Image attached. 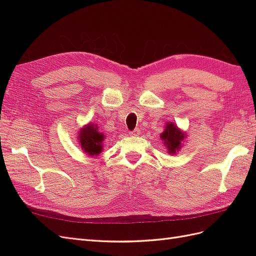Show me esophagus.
I'll list each match as a JSON object with an SVG mask.
<instances>
[{"label": "esophagus", "mask_w": 256, "mask_h": 256, "mask_svg": "<svg viewBox=\"0 0 256 256\" xmlns=\"http://www.w3.org/2000/svg\"><path fill=\"white\" fill-rule=\"evenodd\" d=\"M140 134H141V131H140V129H138V128H136L134 130L130 131V134L131 136H138Z\"/></svg>", "instance_id": "esophagus-1"}]
</instances>
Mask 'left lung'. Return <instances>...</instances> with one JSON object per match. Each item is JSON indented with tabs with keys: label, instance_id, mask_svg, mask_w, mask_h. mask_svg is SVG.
<instances>
[{
	"label": "left lung",
	"instance_id": "obj_1",
	"mask_svg": "<svg viewBox=\"0 0 256 256\" xmlns=\"http://www.w3.org/2000/svg\"><path fill=\"white\" fill-rule=\"evenodd\" d=\"M162 143L166 145L168 152L173 154L182 148V143L186 138V134L178 128L174 122H166L164 132L160 134Z\"/></svg>",
	"mask_w": 256,
	"mask_h": 256
}]
</instances>
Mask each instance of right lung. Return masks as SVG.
I'll use <instances>...</instances> for the list:
<instances>
[{
	"mask_svg": "<svg viewBox=\"0 0 256 256\" xmlns=\"http://www.w3.org/2000/svg\"><path fill=\"white\" fill-rule=\"evenodd\" d=\"M79 144L81 148L90 156H98L102 150L104 134L99 132L97 125L90 122L79 131Z\"/></svg>",
	"mask_w": 256,
	"mask_h": 256,
	"instance_id": "right-lung-1",
	"label": "right lung"
}]
</instances>
